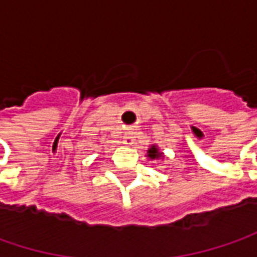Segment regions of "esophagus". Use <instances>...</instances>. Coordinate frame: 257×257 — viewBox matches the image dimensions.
<instances>
[{
    "mask_svg": "<svg viewBox=\"0 0 257 257\" xmlns=\"http://www.w3.org/2000/svg\"><path fill=\"white\" fill-rule=\"evenodd\" d=\"M123 140L125 144H130L132 143V140H133V134L130 133V132H125L123 136Z\"/></svg>",
    "mask_w": 257,
    "mask_h": 257,
    "instance_id": "obj_1",
    "label": "esophagus"
}]
</instances>
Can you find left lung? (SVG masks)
<instances>
[{
    "label": "left lung",
    "mask_w": 257,
    "mask_h": 257,
    "mask_svg": "<svg viewBox=\"0 0 257 257\" xmlns=\"http://www.w3.org/2000/svg\"><path fill=\"white\" fill-rule=\"evenodd\" d=\"M147 157H149V159H152V160H157V159L163 157V153H160V152H159L157 146H152V147L147 150Z\"/></svg>",
    "instance_id": "obj_1"
}]
</instances>
